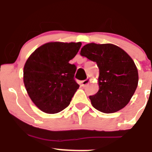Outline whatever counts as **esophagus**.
I'll return each instance as SVG.
<instances>
[{"label": "esophagus", "instance_id": "obj_1", "mask_svg": "<svg viewBox=\"0 0 152 152\" xmlns=\"http://www.w3.org/2000/svg\"><path fill=\"white\" fill-rule=\"evenodd\" d=\"M90 82H91V79H86V80H83V81H82V86H83V87H85V86H87V85H88Z\"/></svg>", "mask_w": 152, "mask_h": 152}]
</instances>
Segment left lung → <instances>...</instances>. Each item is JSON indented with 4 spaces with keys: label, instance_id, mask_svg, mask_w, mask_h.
I'll use <instances>...</instances> for the list:
<instances>
[{
    "label": "left lung",
    "instance_id": "1",
    "mask_svg": "<svg viewBox=\"0 0 152 152\" xmlns=\"http://www.w3.org/2000/svg\"><path fill=\"white\" fill-rule=\"evenodd\" d=\"M80 55L96 62L99 89L89 96L92 106L105 113H115L127 105L139 82L138 69L125 50L113 44L89 43Z\"/></svg>",
    "mask_w": 152,
    "mask_h": 152
}]
</instances>
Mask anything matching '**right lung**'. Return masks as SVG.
Listing matches in <instances>:
<instances>
[{"mask_svg": "<svg viewBox=\"0 0 152 152\" xmlns=\"http://www.w3.org/2000/svg\"><path fill=\"white\" fill-rule=\"evenodd\" d=\"M81 45V42H48L27 59L23 83L29 98L42 111L57 113L69 106L79 87L73 78L76 66L69 62Z\"/></svg>", "mask_w": 152, "mask_h": 152, "instance_id": "obj_1", "label": "right lung"}]
</instances>
